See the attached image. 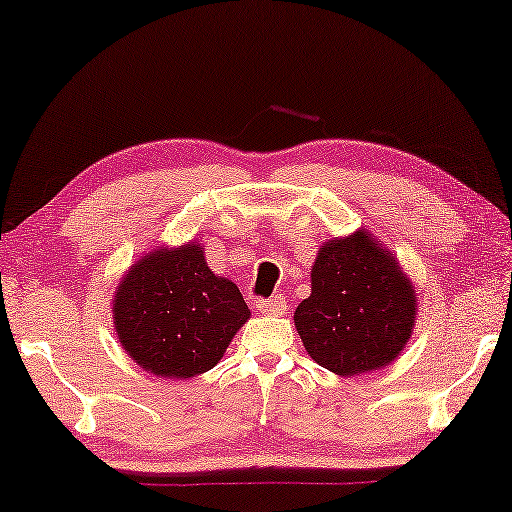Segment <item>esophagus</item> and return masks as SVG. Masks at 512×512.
<instances>
[{
  "label": "esophagus",
  "mask_w": 512,
  "mask_h": 512,
  "mask_svg": "<svg viewBox=\"0 0 512 512\" xmlns=\"http://www.w3.org/2000/svg\"><path fill=\"white\" fill-rule=\"evenodd\" d=\"M256 309L263 313V316H283L286 313V297L274 295L270 300H261L256 304Z\"/></svg>",
  "instance_id": "1"
}]
</instances>
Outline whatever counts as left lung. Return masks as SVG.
<instances>
[{
  "mask_svg": "<svg viewBox=\"0 0 512 512\" xmlns=\"http://www.w3.org/2000/svg\"><path fill=\"white\" fill-rule=\"evenodd\" d=\"M416 290L393 251L359 229L318 249L311 295L295 309L306 355L341 377L382 371L410 341Z\"/></svg>",
  "mask_w": 512,
  "mask_h": 512,
  "instance_id": "1",
  "label": "left lung"
}]
</instances>
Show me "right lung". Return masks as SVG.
<instances>
[{"instance_id": "obj_1", "label": "right lung", "mask_w": 512, "mask_h": 512, "mask_svg": "<svg viewBox=\"0 0 512 512\" xmlns=\"http://www.w3.org/2000/svg\"><path fill=\"white\" fill-rule=\"evenodd\" d=\"M112 313L125 355L167 380L217 366L251 316L238 286L210 270L199 240L139 256L116 286Z\"/></svg>"}]
</instances>
